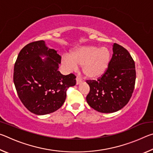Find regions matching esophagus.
Listing matches in <instances>:
<instances>
[{
  "mask_svg": "<svg viewBox=\"0 0 153 153\" xmlns=\"http://www.w3.org/2000/svg\"><path fill=\"white\" fill-rule=\"evenodd\" d=\"M82 79L79 78V77H76V84L77 85H79V84H81L82 83Z\"/></svg>",
  "mask_w": 153,
  "mask_h": 153,
  "instance_id": "1",
  "label": "esophagus"
}]
</instances>
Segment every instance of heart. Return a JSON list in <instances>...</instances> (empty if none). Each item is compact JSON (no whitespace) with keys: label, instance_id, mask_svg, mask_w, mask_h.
I'll list each match as a JSON object with an SVG mask.
<instances>
[{"label":"heart","instance_id":"1","mask_svg":"<svg viewBox=\"0 0 153 153\" xmlns=\"http://www.w3.org/2000/svg\"><path fill=\"white\" fill-rule=\"evenodd\" d=\"M110 59V52L107 48L85 46L75 48L70 53L69 58L63 56L62 63L69 69L82 67L86 78L96 79L107 71Z\"/></svg>","mask_w":153,"mask_h":153}]
</instances>
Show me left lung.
Masks as SVG:
<instances>
[{
    "label": "left lung",
    "instance_id": "1",
    "mask_svg": "<svg viewBox=\"0 0 153 153\" xmlns=\"http://www.w3.org/2000/svg\"><path fill=\"white\" fill-rule=\"evenodd\" d=\"M113 52L105 74L97 81L87 82L90 86L88 104L100 113H114L125 107L135 86V63L130 54L116 43L113 45Z\"/></svg>",
    "mask_w": 153,
    "mask_h": 153
}]
</instances>
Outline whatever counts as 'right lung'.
Returning a JSON list of instances; mask_svg holds the SVG:
<instances>
[{
	"instance_id": "add662e5",
	"label": "right lung",
	"mask_w": 153,
	"mask_h": 153,
	"mask_svg": "<svg viewBox=\"0 0 153 153\" xmlns=\"http://www.w3.org/2000/svg\"><path fill=\"white\" fill-rule=\"evenodd\" d=\"M61 59L44 40L28 44L19 52L13 82L19 99L30 112L38 115L55 112L63 105L67 88L76 85L74 74L64 76L58 70Z\"/></svg>"
}]
</instances>
